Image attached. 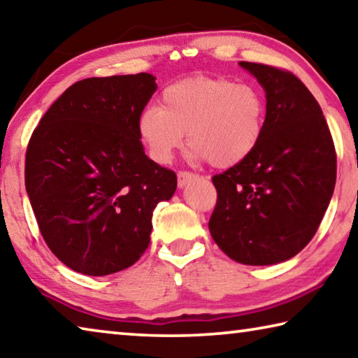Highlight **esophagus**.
<instances>
[{"label":"esophagus","instance_id":"1","mask_svg":"<svg viewBox=\"0 0 358 358\" xmlns=\"http://www.w3.org/2000/svg\"><path fill=\"white\" fill-rule=\"evenodd\" d=\"M177 180H178V186L183 187L187 183H191V181L197 180V175L192 173V172H187V171H180L177 173Z\"/></svg>","mask_w":358,"mask_h":358}]
</instances>
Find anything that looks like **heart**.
<instances>
[{
    "label": "heart",
    "mask_w": 358,
    "mask_h": 358,
    "mask_svg": "<svg viewBox=\"0 0 358 358\" xmlns=\"http://www.w3.org/2000/svg\"><path fill=\"white\" fill-rule=\"evenodd\" d=\"M265 101L250 83L194 76L162 90L159 107L138 115L137 132L151 159L166 164L185 141L192 156L227 169L245 161L264 134Z\"/></svg>",
    "instance_id": "heart-1"
}]
</instances>
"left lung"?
<instances>
[{"mask_svg":"<svg viewBox=\"0 0 358 358\" xmlns=\"http://www.w3.org/2000/svg\"><path fill=\"white\" fill-rule=\"evenodd\" d=\"M266 96L257 148L211 181L216 207L208 229L235 262H284L310 243L336 181V151L319 102L299 77L275 66L240 62Z\"/></svg>","mask_w":358,"mask_h":358,"instance_id":"obj_1","label":"left lung"}]
</instances>
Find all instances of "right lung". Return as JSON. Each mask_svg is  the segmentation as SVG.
Listing matches in <instances>:
<instances>
[{
  "instance_id": "right-lung-1",
  "label": "right lung",
  "mask_w": 358,
  "mask_h": 358,
  "mask_svg": "<svg viewBox=\"0 0 358 358\" xmlns=\"http://www.w3.org/2000/svg\"><path fill=\"white\" fill-rule=\"evenodd\" d=\"M155 77H92L53 102L29 138L25 186L42 238L78 273L128 268L150 245L156 205L177 175L145 155L138 115Z\"/></svg>"
}]
</instances>
